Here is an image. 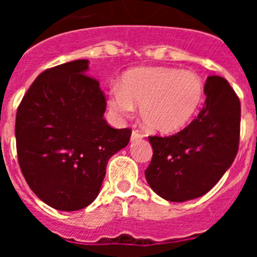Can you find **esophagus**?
I'll use <instances>...</instances> for the list:
<instances>
[{"label": "esophagus", "mask_w": 257, "mask_h": 257, "mask_svg": "<svg viewBox=\"0 0 257 257\" xmlns=\"http://www.w3.org/2000/svg\"><path fill=\"white\" fill-rule=\"evenodd\" d=\"M143 139V135L139 133V131L134 130L133 134H131V142H138V140Z\"/></svg>", "instance_id": "esophagus-1"}]
</instances>
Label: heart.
<instances>
[{
	"label": "heart",
	"instance_id": "obj_1",
	"mask_svg": "<svg viewBox=\"0 0 257 257\" xmlns=\"http://www.w3.org/2000/svg\"><path fill=\"white\" fill-rule=\"evenodd\" d=\"M203 87L189 70L167 67H143L126 72L122 85L109 90V106L119 117L131 114L140 105L145 126L156 133L179 130L198 109Z\"/></svg>",
	"mask_w": 257,
	"mask_h": 257
}]
</instances>
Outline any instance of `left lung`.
Instances as JSON below:
<instances>
[{"mask_svg":"<svg viewBox=\"0 0 257 257\" xmlns=\"http://www.w3.org/2000/svg\"><path fill=\"white\" fill-rule=\"evenodd\" d=\"M205 106L184 130L149 136L153 148L145 170L149 187L170 202L198 198L216 185L239 145L240 103L225 78L208 77Z\"/></svg>","mask_w":257,"mask_h":257,"instance_id":"left-lung-1","label":"left lung"}]
</instances>
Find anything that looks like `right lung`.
<instances>
[{"mask_svg": "<svg viewBox=\"0 0 257 257\" xmlns=\"http://www.w3.org/2000/svg\"><path fill=\"white\" fill-rule=\"evenodd\" d=\"M81 59L45 70L18 106V161L36 196L60 211L94 202L109 158L130 142V128L103 118L106 99Z\"/></svg>", "mask_w": 257, "mask_h": 257, "instance_id": "1", "label": "right lung"}]
</instances>
